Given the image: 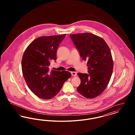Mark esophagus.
<instances>
[{"label": "esophagus", "instance_id": "esophagus-1", "mask_svg": "<svg viewBox=\"0 0 135 135\" xmlns=\"http://www.w3.org/2000/svg\"><path fill=\"white\" fill-rule=\"evenodd\" d=\"M71 74H72V75L73 76L75 77V76H76V75H77V73H76V72H71Z\"/></svg>", "mask_w": 135, "mask_h": 135}]
</instances>
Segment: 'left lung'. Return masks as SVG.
Instances as JSON below:
<instances>
[{
    "label": "left lung",
    "instance_id": "1",
    "mask_svg": "<svg viewBox=\"0 0 135 135\" xmlns=\"http://www.w3.org/2000/svg\"><path fill=\"white\" fill-rule=\"evenodd\" d=\"M70 37L80 57L88 61L89 73H77L81 80L77 91L86 98H96L105 90L112 75L113 62L109 46L102 38L90 33Z\"/></svg>",
    "mask_w": 135,
    "mask_h": 135
}]
</instances>
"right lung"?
<instances>
[{
    "mask_svg": "<svg viewBox=\"0 0 135 135\" xmlns=\"http://www.w3.org/2000/svg\"><path fill=\"white\" fill-rule=\"evenodd\" d=\"M65 36L63 34L38 37L28 45L23 54V76L30 90L40 98H52L71 76L69 71L49 69L50 62L57 59V49Z\"/></svg>",
    "mask_w": 135,
    "mask_h": 135,
    "instance_id": "right-lung-1",
    "label": "right lung"
}]
</instances>
